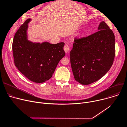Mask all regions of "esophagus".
I'll use <instances>...</instances> for the list:
<instances>
[{"label": "esophagus", "instance_id": "esophagus-1", "mask_svg": "<svg viewBox=\"0 0 127 127\" xmlns=\"http://www.w3.org/2000/svg\"><path fill=\"white\" fill-rule=\"evenodd\" d=\"M69 46L67 44H66L64 47V50L66 53H67L69 51Z\"/></svg>", "mask_w": 127, "mask_h": 127}]
</instances>
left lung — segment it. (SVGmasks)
I'll return each mask as SVG.
<instances>
[{
  "mask_svg": "<svg viewBox=\"0 0 127 127\" xmlns=\"http://www.w3.org/2000/svg\"><path fill=\"white\" fill-rule=\"evenodd\" d=\"M97 32L75 38L70 52V64L75 80L83 85L98 81L111 67L115 55L114 33L104 22Z\"/></svg>",
  "mask_w": 127,
  "mask_h": 127,
  "instance_id": "1",
  "label": "left lung"
}]
</instances>
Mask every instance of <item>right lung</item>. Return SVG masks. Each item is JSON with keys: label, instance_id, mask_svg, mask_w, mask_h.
Wrapping results in <instances>:
<instances>
[{"label": "right lung", "instance_id": "1", "mask_svg": "<svg viewBox=\"0 0 127 127\" xmlns=\"http://www.w3.org/2000/svg\"><path fill=\"white\" fill-rule=\"evenodd\" d=\"M30 21L27 19L15 34L13 58L15 66L26 78L35 83H43L51 78L59 61L65 56L64 43L30 42L27 30Z\"/></svg>", "mask_w": 127, "mask_h": 127}]
</instances>
